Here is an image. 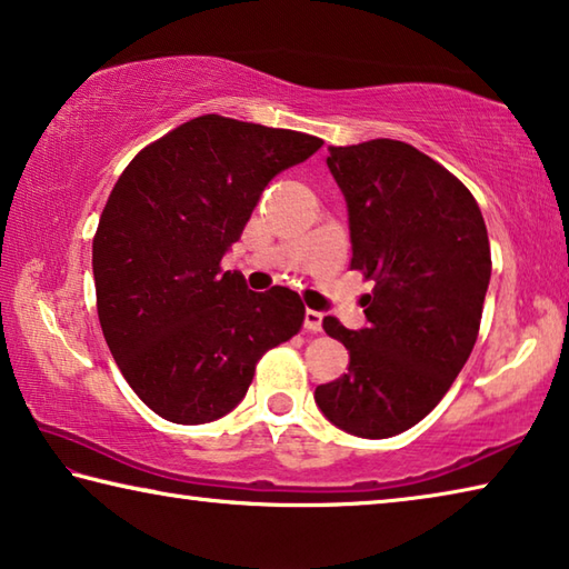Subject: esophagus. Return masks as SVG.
Listing matches in <instances>:
<instances>
[{"label":"esophagus","mask_w":569,"mask_h":569,"mask_svg":"<svg viewBox=\"0 0 569 569\" xmlns=\"http://www.w3.org/2000/svg\"><path fill=\"white\" fill-rule=\"evenodd\" d=\"M305 330L307 332H320L322 330V312L305 310Z\"/></svg>","instance_id":"obj_1"}]
</instances>
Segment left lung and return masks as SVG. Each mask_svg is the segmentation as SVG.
<instances>
[{"label": "left lung", "mask_w": 569, "mask_h": 569, "mask_svg": "<svg viewBox=\"0 0 569 569\" xmlns=\"http://www.w3.org/2000/svg\"><path fill=\"white\" fill-rule=\"evenodd\" d=\"M328 151L350 269L376 287L362 297L366 328L322 320L350 366L315 388V403L342 431L388 439L431 413L471 356L491 277L487 223L467 186L413 146L376 138Z\"/></svg>", "instance_id": "obj_1"}]
</instances>
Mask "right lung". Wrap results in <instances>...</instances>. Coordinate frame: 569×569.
Returning a JSON list of instances; mask_svg holds the SVG:
<instances>
[{
  "label": "right lung",
  "instance_id": "obj_1",
  "mask_svg": "<svg viewBox=\"0 0 569 569\" xmlns=\"http://www.w3.org/2000/svg\"><path fill=\"white\" fill-rule=\"evenodd\" d=\"M322 146L297 130L201 116L120 173L92 239L98 318L120 372L166 421L227 416L267 350L300 332L290 287L247 290L221 257L267 183Z\"/></svg>",
  "mask_w": 569,
  "mask_h": 569
}]
</instances>
